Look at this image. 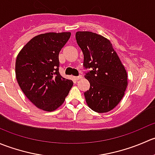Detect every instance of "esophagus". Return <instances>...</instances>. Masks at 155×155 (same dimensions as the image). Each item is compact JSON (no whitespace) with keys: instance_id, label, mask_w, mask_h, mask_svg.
<instances>
[{"instance_id":"esophagus-1","label":"esophagus","mask_w":155,"mask_h":155,"mask_svg":"<svg viewBox=\"0 0 155 155\" xmlns=\"http://www.w3.org/2000/svg\"><path fill=\"white\" fill-rule=\"evenodd\" d=\"M74 79H76V80H79V79H82V75H79V76H75Z\"/></svg>"}]
</instances>
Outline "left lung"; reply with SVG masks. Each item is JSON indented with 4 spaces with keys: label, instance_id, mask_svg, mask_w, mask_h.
<instances>
[{
    "label": "left lung",
    "instance_id": "8db88e82",
    "mask_svg": "<svg viewBox=\"0 0 155 155\" xmlns=\"http://www.w3.org/2000/svg\"><path fill=\"white\" fill-rule=\"evenodd\" d=\"M77 44L84 55L83 67L90 88L84 93L89 108L99 113L109 112L124 95L127 74L109 40L90 31H78Z\"/></svg>",
    "mask_w": 155,
    "mask_h": 155
}]
</instances>
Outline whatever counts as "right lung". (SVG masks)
Wrapping results in <instances>:
<instances>
[{
    "label": "right lung",
    "mask_w": 155,
    "mask_h": 155,
    "mask_svg": "<svg viewBox=\"0 0 155 155\" xmlns=\"http://www.w3.org/2000/svg\"><path fill=\"white\" fill-rule=\"evenodd\" d=\"M70 32L37 35L21 48L15 61L18 85L39 109L51 112L63 104L73 85L59 73L58 54Z\"/></svg>",
    "instance_id": "add662e5"
}]
</instances>
